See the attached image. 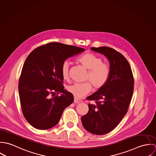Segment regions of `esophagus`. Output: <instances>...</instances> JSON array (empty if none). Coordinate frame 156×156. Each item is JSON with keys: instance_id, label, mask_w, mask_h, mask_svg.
<instances>
[{"instance_id": "1", "label": "esophagus", "mask_w": 156, "mask_h": 156, "mask_svg": "<svg viewBox=\"0 0 156 156\" xmlns=\"http://www.w3.org/2000/svg\"><path fill=\"white\" fill-rule=\"evenodd\" d=\"M82 102V100L79 99V98H74V103H80Z\"/></svg>"}]
</instances>
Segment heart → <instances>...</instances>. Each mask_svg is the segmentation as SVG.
I'll return each instance as SVG.
<instances>
[{
	"instance_id": "b5f03b06",
	"label": "heart",
	"mask_w": 156,
	"mask_h": 156,
	"mask_svg": "<svg viewBox=\"0 0 156 156\" xmlns=\"http://www.w3.org/2000/svg\"><path fill=\"white\" fill-rule=\"evenodd\" d=\"M83 67L88 70L86 80H88L95 89H100L107 82L111 73L109 66L103 63V60L94 53H85L77 59ZM69 62L68 60L64 61L61 66V72L64 80L69 79ZM92 89L90 83L88 82L83 83H75L67 87L68 91L76 98H82Z\"/></svg>"
}]
</instances>
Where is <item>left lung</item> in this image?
Segmentation results:
<instances>
[{
  "instance_id": "1",
  "label": "left lung",
  "mask_w": 156,
  "mask_h": 156,
  "mask_svg": "<svg viewBox=\"0 0 156 156\" xmlns=\"http://www.w3.org/2000/svg\"><path fill=\"white\" fill-rule=\"evenodd\" d=\"M90 49L108 58L111 73L106 84L87 98L95 103H89V111L82 117V122L89 133L103 135L113 130L127 113L133 92V76L126 58L115 49Z\"/></svg>"
}]
</instances>
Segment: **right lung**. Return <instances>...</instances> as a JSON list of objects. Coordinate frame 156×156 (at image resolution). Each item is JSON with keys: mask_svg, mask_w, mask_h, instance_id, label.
<instances>
[{"mask_svg": "<svg viewBox=\"0 0 156 156\" xmlns=\"http://www.w3.org/2000/svg\"><path fill=\"white\" fill-rule=\"evenodd\" d=\"M84 51L74 45L50 43L29 55L22 70L19 92L23 115L32 126L40 130L52 128L73 102V95L62 86L61 68L68 58Z\"/></svg>", "mask_w": 156, "mask_h": 156, "instance_id": "right-lung-1", "label": "right lung"}]
</instances>
